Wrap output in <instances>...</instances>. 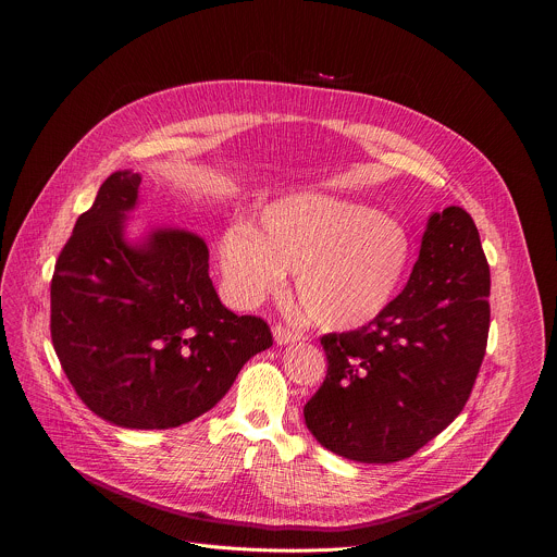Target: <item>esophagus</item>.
<instances>
[{"label":"esophagus","mask_w":557,"mask_h":557,"mask_svg":"<svg viewBox=\"0 0 557 557\" xmlns=\"http://www.w3.org/2000/svg\"><path fill=\"white\" fill-rule=\"evenodd\" d=\"M273 337H275V344H277V346H286V344H295V342L306 339L299 331H293V329L282 326V324H277V326L273 329Z\"/></svg>","instance_id":"1"}]
</instances>
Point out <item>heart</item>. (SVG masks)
Listing matches in <instances>:
<instances>
[{"label":"heart","instance_id":"b5f03b06","mask_svg":"<svg viewBox=\"0 0 557 557\" xmlns=\"http://www.w3.org/2000/svg\"><path fill=\"white\" fill-rule=\"evenodd\" d=\"M408 231L376 209L331 194L286 196L262 213V233L231 226L220 243L235 299L253 306L295 271L308 320L329 331L361 329L392 304L408 264Z\"/></svg>","mask_w":557,"mask_h":557}]
</instances>
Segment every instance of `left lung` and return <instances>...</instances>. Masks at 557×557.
I'll list each match as a JSON object with an SVG mask.
<instances>
[{
    "label": "left lung",
    "mask_w": 557,
    "mask_h": 557,
    "mask_svg": "<svg viewBox=\"0 0 557 557\" xmlns=\"http://www.w3.org/2000/svg\"><path fill=\"white\" fill-rule=\"evenodd\" d=\"M490 264L471 215L432 213L406 288L374 322L329 333V372L304 419L357 462L410 458L465 408L490 335Z\"/></svg>",
    "instance_id": "8db88e82"
}]
</instances>
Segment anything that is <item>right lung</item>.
Returning a JSON list of instances; mask_svg holds the SVG:
<instances>
[{
	"label": "right lung",
	"instance_id": "1",
	"mask_svg": "<svg viewBox=\"0 0 557 557\" xmlns=\"http://www.w3.org/2000/svg\"><path fill=\"white\" fill-rule=\"evenodd\" d=\"M140 176L114 172L78 215L50 284V335L74 392L127 430H170L209 412L273 346L253 314L222 306L202 237L156 228L127 245Z\"/></svg>",
	"mask_w": 557,
	"mask_h": 557
}]
</instances>
